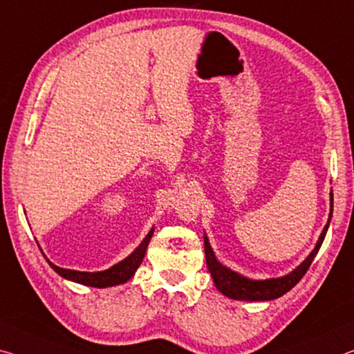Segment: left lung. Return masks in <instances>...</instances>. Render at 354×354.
<instances>
[{"label": "left lung", "mask_w": 354, "mask_h": 354, "mask_svg": "<svg viewBox=\"0 0 354 354\" xmlns=\"http://www.w3.org/2000/svg\"><path fill=\"white\" fill-rule=\"evenodd\" d=\"M331 215H333V193H331V213H329V219H331ZM328 225L329 223L324 225V229L322 232L320 239L317 241V246L314 251L309 254V257L306 259L297 270L292 271L290 274L279 277V279H266V281L246 279V277H243L240 274L234 273V271H230L229 268H225V266H223L218 262L215 254H213L210 248V243H208L207 236H204L208 271H210L213 282H215L218 290L232 299H240V301L276 299L282 297V295H286L288 290H292V288L301 281V277L306 274V271L309 270L312 260H314V257L317 256L318 249H320L322 243L324 240V235H326Z\"/></svg>", "instance_id": "1"}]
</instances>
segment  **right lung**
Segmentation results:
<instances>
[{
  "label": "right lung",
  "instance_id": "right-lung-1",
  "mask_svg": "<svg viewBox=\"0 0 354 354\" xmlns=\"http://www.w3.org/2000/svg\"><path fill=\"white\" fill-rule=\"evenodd\" d=\"M153 235V229L149 232V235L144 239V241L136 248V251L131 254V256L127 257L122 262H119L118 265L111 266V268L106 271H100V273H83V271H73V270H64L59 268L50 262L48 263L51 268H53L57 274L66 277V279H71L73 282L83 283V286H89V287H97V288H103V287H111V286H118V283H124L130 279V277L135 274V271L138 270V266L141 265L144 254H146V249L150 239Z\"/></svg>",
  "mask_w": 354,
  "mask_h": 354
}]
</instances>
